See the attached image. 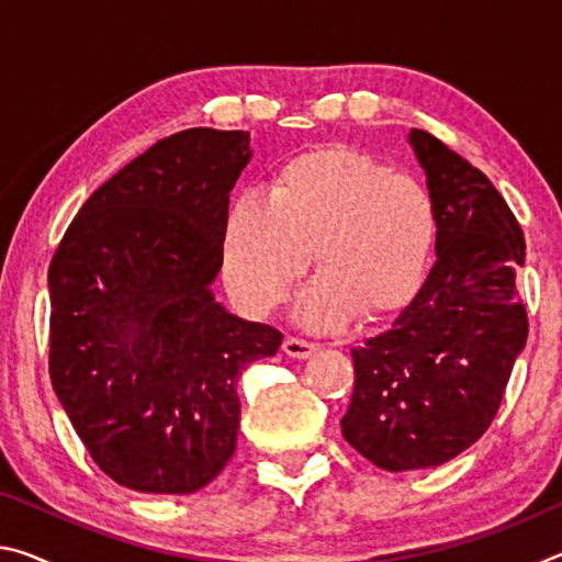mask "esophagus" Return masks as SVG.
I'll list each match as a JSON object with an SVG mask.
<instances>
[{
  "instance_id": "34e87169",
  "label": "esophagus",
  "mask_w": 562,
  "mask_h": 562,
  "mask_svg": "<svg viewBox=\"0 0 562 562\" xmlns=\"http://www.w3.org/2000/svg\"><path fill=\"white\" fill-rule=\"evenodd\" d=\"M282 349H284V355H288V357H294V359H307L310 355H315V351H317V345H315V341H307V339L288 337V339L282 341Z\"/></svg>"
}]
</instances>
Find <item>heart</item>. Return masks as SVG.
Instances as JSON below:
<instances>
[{
	"label": "heart",
	"instance_id": "b5f03b06",
	"mask_svg": "<svg viewBox=\"0 0 562 562\" xmlns=\"http://www.w3.org/2000/svg\"><path fill=\"white\" fill-rule=\"evenodd\" d=\"M436 213L414 178L389 173L345 146L292 158L272 195L235 198L223 233V282L245 315L288 297L317 247L319 274L294 315L329 331L364 310L389 315L414 297L429 270Z\"/></svg>",
	"mask_w": 562,
	"mask_h": 562
}]
</instances>
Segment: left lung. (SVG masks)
<instances>
[{"label":"left lung","mask_w":562,"mask_h":562,"mask_svg":"<svg viewBox=\"0 0 562 562\" xmlns=\"http://www.w3.org/2000/svg\"><path fill=\"white\" fill-rule=\"evenodd\" d=\"M408 144L426 170L439 258L392 329L351 349L355 394L339 422L364 459L394 473L441 465L479 441L528 339L516 215L429 131L412 128Z\"/></svg>","instance_id":"left-lung-1"}]
</instances>
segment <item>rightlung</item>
Instances as JSON below:
<instances>
[{"instance_id":"obj_1","label":"right lung","mask_w":562,"mask_h":562,"mask_svg":"<svg viewBox=\"0 0 562 562\" xmlns=\"http://www.w3.org/2000/svg\"><path fill=\"white\" fill-rule=\"evenodd\" d=\"M250 133L188 128L81 205L49 265V376L99 469L193 493L235 453L237 376L282 331L215 302L227 203Z\"/></svg>"}]
</instances>
